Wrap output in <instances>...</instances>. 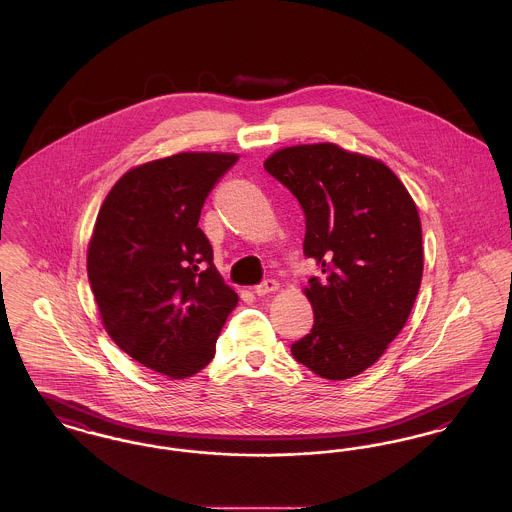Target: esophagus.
<instances>
[{
    "instance_id": "esophagus-1",
    "label": "esophagus",
    "mask_w": 512,
    "mask_h": 512,
    "mask_svg": "<svg viewBox=\"0 0 512 512\" xmlns=\"http://www.w3.org/2000/svg\"><path fill=\"white\" fill-rule=\"evenodd\" d=\"M276 290H278V282L272 280V278H267V280H263L261 284L255 286L257 295H267V293L276 292Z\"/></svg>"
}]
</instances>
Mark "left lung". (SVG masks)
Wrapping results in <instances>:
<instances>
[{
  "label": "left lung",
  "mask_w": 512,
  "mask_h": 512,
  "mask_svg": "<svg viewBox=\"0 0 512 512\" xmlns=\"http://www.w3.org/2000/svg\"><path fill=\"white\" fill-rule=\"evenodd\" d=\"M265 171L305 213L303 253L315 259L305 295L315 313L293 359L345 380L374 365L411 315L422 280V228L413 197L380 161L334 144L286 147Z\"/></svg>",
  "instance_id": "1"
}]
</instances>
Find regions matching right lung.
I'll list each match as a JSON object with an SVG mask.
<instances>
[{
	"label": "right lung",
	"instance_id": "add662e5",
	"mask_svg": "<svg viewBox=\"0 0 512 512\" xmlns=\"http://www.w3.org/2000/svg\"><path fill=\"white\" fill-rule=\"evenodd\" d=\"M232 153H178L126 172L105 197L88 247V280L111 340L171 378L211 363L238 295L197 226Z\"/></svg>",
	"mask_w": 512,
	"mask_h": 512
}]
</instances>
